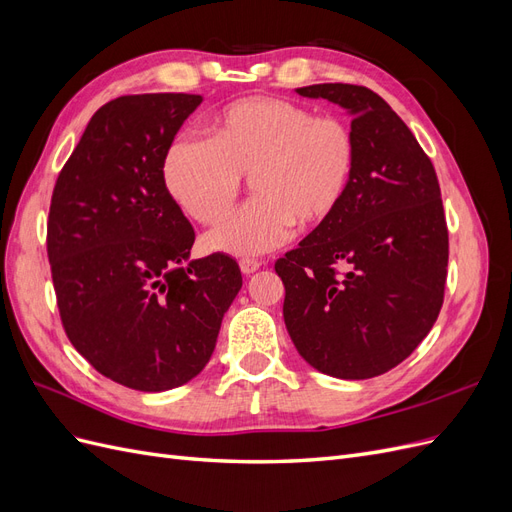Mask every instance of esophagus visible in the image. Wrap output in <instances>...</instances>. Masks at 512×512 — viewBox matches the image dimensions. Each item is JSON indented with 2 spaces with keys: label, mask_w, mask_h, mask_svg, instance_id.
<instances>
[{
  "label": "esophagus",
  "mask_w": 512,
  "mask_h": 512,
  "mask_svg": "<svg viewBox=\"0 0 512 512\" xmlns=\"http://www.w3.org/2000/svg\"><path fill=\"white\" fill-rule=\"evenodd\" d=\"M239 267H241V271L245 275H252V273H256L262 267V262L254 260V258H243V260H239Z\"/></svg>",
  "instance_id": "34e87169"
}]
</instances>
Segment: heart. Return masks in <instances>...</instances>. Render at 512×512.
<instances>
[{"label":"heart","mask_w":512,"mask_h":512,"mask_svg":"<svg viewBox=\"0 0 512 512\" xmlns=\"http://www.w3.org/2000/svg\"><path fill=\"white\" fill-rule=\"evenodd\" d=\"M207 138L177 136L164 151L162 181L190 220L222 222L243 188L252 200L209 235L232 256L265 254L292 232L316 230L344 205L359 164L350 121L267 96L243 98L213 115Z\"/></svg>","instance_id":"obj_1"}]
</instances>
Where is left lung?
<instances>
[{
  "instance_id": "left-lung-1",
  "label": "left lung",
  "mask_w": 512,
  "mask_h": 512,
  "mask_svg": "<svg viewBox=\"0 0 512 512\" xmlns=\"http://www.w3.org/2000/svg\"><path fill=\"white\" fill-rule=\"evenodd\" d=\"M297 94L348 108L359 164L339 211L275 262L284 322L322 374L374 378L408 359L444 303L448 228L436 168L371 89L322 83Z\"/></svg>"
}]
</instances>
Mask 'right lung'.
<instances>
[{
    "instance_id": "right-lung-1",
    "label": "right lung",
    "mask_w": 512,
    "mask_h": 512,
    "mask_svg": "<svg viewBox=\"0 0 512 512\" xmlns=\"http://www.w3.org/2000/svg\"><path fill=\"white\" fill-rule=\"evenodd\" d=\"M196 94L121 96L100 106L61 168L46 252L70 344L134 391L160 393L198 376L241 290L224 254L183 265L194 228L168 196L162 158Z\"/></svg>"
}]
</instances>
